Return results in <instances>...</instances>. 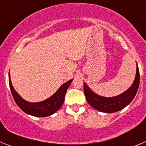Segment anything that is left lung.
<instances>
[{"instance_id":"obj_1","label":"left lung","mask_w":146,"mask_h":146,"mask_svg":"<svg viewBox=\"0 0 146 146\" xmlns=\"http://www.w3.org/2000/svg\"><path fill=\"white\" fill-rule=\"evenodd\" d=\"M83 85L86 100L94 109L107 113L118 112L127 106L133 100L137 92L140 85V72L138 66H137L136 76L133 84L127 91L118 96L114 97H103L93 92L86 83Z\"/></svg>"}]
</instances>
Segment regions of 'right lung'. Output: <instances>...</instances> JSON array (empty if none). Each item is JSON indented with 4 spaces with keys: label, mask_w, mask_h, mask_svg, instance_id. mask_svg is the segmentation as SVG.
Returning a JSON list of instances; mask_svg holds the SVG:
<instances>
[{
    "label": "right lung",
    "mask_w": 146,
    "mask_h": 146,
    "mask_svg": "<svg viewBox=\"0 0 146 146\" xmlns=\"http://www.w3.org/2000/svg\"><path fill=\"white\" fill-rule=\"evenodd\" d=\"M72 80H70L62 85L60 88L52 96H50L44 101L41 102L32 103L24 100L15 91L11 85L10 74H9V87L15 102L23 111L29 115H31L33 116L37 117L49 116L60 109L65 99V94L66 93L67 89L72 83Z\"/></svg>",
    "instance_id": "1"
}]
</instances>
